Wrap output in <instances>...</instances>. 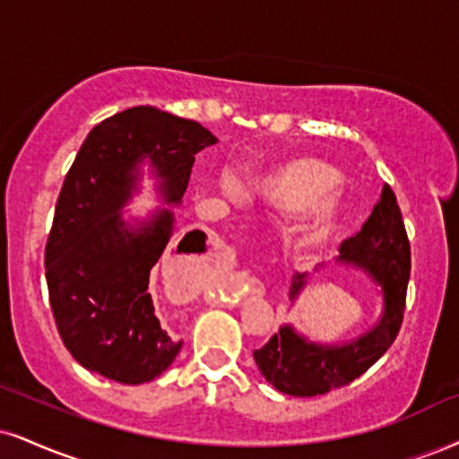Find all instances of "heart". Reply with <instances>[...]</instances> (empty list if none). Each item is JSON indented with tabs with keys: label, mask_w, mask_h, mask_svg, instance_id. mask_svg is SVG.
<instances>
[{
	"label": "heart",
	"mask_w": 459,
	"mask_h": 459,
	"mask_svg": "<svg viewBox=\"0 0 459 459\" xmlns=\"http://www.w3.org/2000/svg\"><path fill=\"white\" fill-rule=\"evenodd\" d=\"M341 177L325 161L315 157H296L282 163L257 180V191L270 206L285 212H298L313 206L336 189ZM338 212L333 204H325L316 211L302 230L304 245H319L336 230Z\"/></svg>",
	"instance_id": "obj_1"
}]
</instances>
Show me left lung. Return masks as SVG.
Wrapping results in <instances>:
<instances>
[{"mask_svg":"<svg viewBox=\"0 0 459 459\" xmlns=\"http://www.w3.org/2000/svg\"><path fill=\"white\" fill-rule=\"evenodd\" d=\"M341 259L366 270L372 279L381 282V321L353 342L333 347L308 342L290 325H282L262 349L253 351L265 381L282 394L310 398L349 385L381 359L398 336L411 276V242L398 200L387 183L383 185L381 200L375 204L361 230L341 245ZM304 285L307 276H293L291 298H296Z\"/></svg>","mask_w":459,"mask_h":459,"instance_id":"obj_1","label":"left lung"}]
</instances>
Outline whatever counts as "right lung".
<instances>
[{"label": "right lung", "mask_w": 459, "mask_h": 459, "mask_svg": "<svg viewBox=\"0 0 459 459\" xmlns=\"http://www.w3.org/2000/svg\"><path fill=\"white\" fill-rule=\"evenodd\" d=\"M214 143L191 118L135 106L95 126L67 169L44 265L56 330L87 370L140 385L178 355L183 341L160 324L149 293L151 270L166 251L174 217L160 211L140 230H127L121 208L132 197L143 160H151L161 178L166 204H178L195 152ZM186 236L177 253L200 251Z\"/></svg>", "instance_id": "add662e5"}]
</instances>
